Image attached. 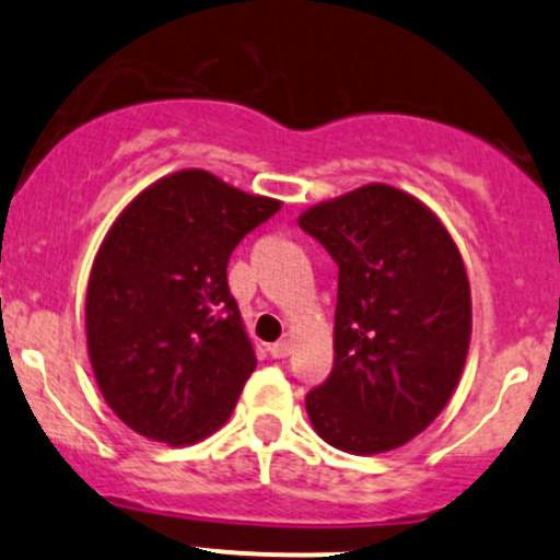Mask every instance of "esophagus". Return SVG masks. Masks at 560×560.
<instances>
[{"mask_svg":"<svg viewBox=\"0 0 560 560\" xmlns=\"http://www.w3.org/2000/svg\"><path fill=\"white\" fill-rule=\"evenodd\" d=\"M268 352H271L273 360H284V357L292 354V345H289L287 339L284 341H276V345L268 347Z\"/></svg>","mask_w":560,"mask_h":560,"instance_id":"1","label":"esophagus"}]
</instances>
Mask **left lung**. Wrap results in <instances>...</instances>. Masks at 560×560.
Segmentation results:
<instances>
[{
  "instance_id": "1",
  "label": "left lung",
  "mask_w": 560,
  "mask_h": 560,
  "mask_svg": "<svg viewBox=\"0 0 560 560\" xmlns=\"http://www.w3.org/2000/svg\"><path fill=\"white\" fill-rule=\"evenodd\" d=\"M339 266L334 370L305 396L315 433L349 454L420 435L467 360L472 300L459 247L435 213L390 185H365L300 215Z\"/></svg>"
}]
</instances>
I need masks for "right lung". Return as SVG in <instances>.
Wrapping results in <instances>:
<instances>
[{"instance_id": "right-lung-1", "label": "right lung", "mask_w": 560, "mask_h": 560, "mask_svg": "<svg viewBox=\"0 0 560 560\" xmlns=\"http://www.w3.org/2000/svg\"><path fill=\"white\" fill-rule=\"evenodd\" d=\"M279 208L185 170L145 187L112 224L88 279V354L135 433L182 446L229 420L258 365L229 292V255Z\"/></svg>"}]
</instances>
